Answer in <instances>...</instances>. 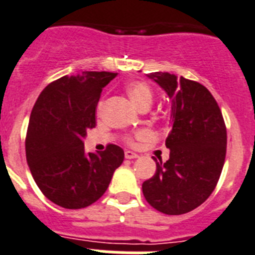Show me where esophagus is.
Returning a JSON list of instances; mask_svg holds the SVG:
<instances>
[{
	"mask_svg": "<svg viewBox=\"0 0 255 255\" xmlns=\"http://www.w3.org/2000/svg\"><path fill=\"white\" fill-rule=\"evenodd\" d=\"M124 157L127 158V159H134V158L138 157V154L133 153V151L131 150H126L124 151Z\"/></svg>",
	"mask_w": 255,
	"mask_h": 255,
	"instance_id": "obj_1",
	"label": "esophagus"
}]
</instances>
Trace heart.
<instances>
[{"instance_id": "heart-1", "label": "heart", "mask_w": 255, "mask_h": 255, "mask_svg": "<svg viewBox=\"0 0 255 255\" xmlns=\"http://www.w3.org/2000/svg\"><path fill=\"white\" fill-rule=\"evenodd\" d=\"M126 92H127L132 104L137 109L142 108L145 105H151V102H153V91L144 81H132L126 87ZM138 136L144 137V136H146V133L142 132ZM129 142H132V140H129Z\"/></svg>"}]
</instances>
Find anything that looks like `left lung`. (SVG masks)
<instances>
[{
	"label": "left lung",
	"instance_id": "obj_1",
	"mask_svg": "<svg viewBox=\"0 0 255 255\" xmlns=\"http://www.w3.org/2000/svg\"><path fill=\"white\" fill-rule=\"evenodd\" d=\"M171 100V131L166 138L170 158L157 163L142 183L145 200L167 215L189 213L204 204L217 187L227 150L223 115L209 89L168 72H151Z\"/></svg>",
	"mask_w": 255,
	"mask_h": 255
}]
</instances>
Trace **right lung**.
I'll list each match as a JSON object with an SVG mask.
<instances>
[{
    "label": "right lung",
    "mask_w": 255,
    "mask_h": 255,
    "mask_svg": "<svg viewBox=\"0 0 255 255\" xmlns=\"http://www.w3.org/2000/svg\"><path fill=\"white\" fill-rule=\"evenodd\" d=\"M118 74L83 71L53 81L40 93L29 118L25 157L44 196L65 209H83L101 198L124 151L108 145L85 153L83 138L96 127L102 88Z\"/></svg>",
    "instance_id": "obj_1"
}]
</instances>
